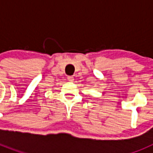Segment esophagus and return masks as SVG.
Listing matches in <instances>:
<instances>
[{
    "label": "esophagus",
    "instance_id": "34e87169",
    "mask_svg": "<svg viewBox=\"0 0 153 153\" xmlns=\"http://www.w3.org/2000/svg\"><path fill=\"white\" fill-rule=\"evenodd\" d=\"M67 79H68L70 82H73L74 81V76H67Z\"/></svg>",
    "mask_w": 153,
    "mask_h": 153
}]
</instances>
